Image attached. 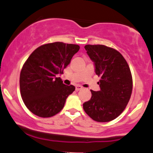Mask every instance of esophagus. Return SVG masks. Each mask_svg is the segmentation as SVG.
Instances as JSON below:
<instances>
[{
  "label": "esophagus",
  "mask_w": 153,
  "mask_h": 153,
  "mask_svg": "<svg viewBox=\"0 0 153 153\" xmlns=\"http://www.w3.org/2000/svg\"><path fill=\"white\" fill-rule=\"evenodd\" d=\"M83 89V87H82L81 86H79V85H78V86H75V90L76 91H80V90Z\"/></svg>",
  "instance_id": "34e87169"
}]
</instances>
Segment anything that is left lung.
Instances as JSON below:
<instances>
[{"instance_id": "left-lung-1", "label": "left lung", "mask_w": 153, "mask_h": 153, "mask_svg": "<svg viewBox=\"0 0 153 153\" xmlns=\"http://www.w3.org/2000/svg\"><path fill=\"white\" fill-rule=\"evenodd\" d=\"M86 53L94 63L100 77V90H91V97L83 104L93 120L107 123L123 113L131 98L133 78L126 60L119 51L102 45H86Z\"/></svg>"}]
</instances>
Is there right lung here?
Returning a JSON list of instances; mask_svg holds the SVG:
<instances>
[{
	"label": "right lung",
	"mask_w": 153,
	"mask_h": 153,
	"mask_svg": "<svg viewBox=\"0 0 153 153\" xmlns=\"http://www.w3.org/2000/svg\"><path fill=\"white\" fill-rule=\"evenodd\" d=\"M79 49L78 45L56 42L39 46L28 58L20 72V89L24 103L33 114L47 118L63 108L75 87L66 86L57 75L63 73Z\"/></svg>",
	"instance_id": "add662e5"
}]
</instances>
